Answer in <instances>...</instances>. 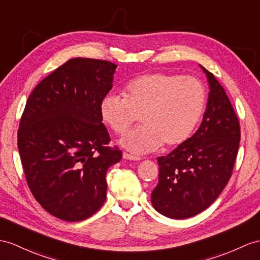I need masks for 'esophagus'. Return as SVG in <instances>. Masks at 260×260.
<instances>
[{"label": "esophagus", "instance_id": "esophagus-1", "mask_svg": "<svg viewBox=\"0 0 260 260\" xmlns=\"http://www.w3.org/2000/svg\"><path fill=\"white\" fill-rule=\"evenodd\" d=\"M122 156H123V159L131 160V161H139V160H141V157H140V156H138V155H132V154L126 153V152H123V153H122Z\"/></svg>", "mask_w": 260, "mask_h": 260}]
</instances>
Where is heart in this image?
I'll list each match as a JSON object with an SVG mask.
<instances>
[{"label":"heart","instance_id":"1","mask_svg":"<svg viewBox=\"0 0 260 260\" xmlns=\"http://www.w3.org/2000/svg\"><path fill=\"white\" fill-rule=\"evenodd\" d=\"M205 89L194 77L166 73L138 76L125 87V98L109 93L99 111L103 121L121 135L141 117L142 126L126 132L120 144L134 153H148L163 144L184 143L203 113Z\"/></svg>","mask_w":260,"mask_h":260}]
</instances>
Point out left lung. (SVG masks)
<instances>
[{"instance_id":"obj_1","label":"left lung","mask_w":260,"mask_h":260,"mask_svg":"<svg viewBox=\"0 0 260 260\" xmlns=\"http://www.w3.org/2000/svg\"><path fill=\"white\" fill-rule=\"evenodd\" d=\"M202 67V66H201ZM210 93L200 128L166 156L157 157L159 183L151 203L164 216H195L218 198L237 156L240 125L224 88L204 67Z\"/></svg>"}]
</instances>
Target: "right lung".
Returning <instances> with one entry per match:
<instances>
[{
    "label": "right lung",
    "instance_id": "1",
    "mask_svg": "<svg viewBox=\"0 0 260 260\" xmlns=\"http://www.w3.org/2000/svg\"><path fill=\"white\" fill-rule=\"evenodd\" d=\"M117 65L73 58L44 78L26 101L17 131L28 187L53 216L87 219L107 196L106 174L122 152L108 147L110 137L99 107Z\"/></svg>",
    "mask_w": 260,
    "mask_h": 260
}]
</instances>
